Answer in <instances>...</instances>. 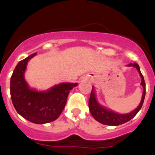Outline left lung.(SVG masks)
<instances>
[{"mask_svg": "<svg viewBox=\"0 0 155 155\" xmlns=\"http://www.w3.org/2000/svg\"><path fill=\"white\" fill-rule=\"evenodd\" d=\"M128 66L129 67L132 66V67H134V68H137L140 74V76L142 78V83H141V84L143 87V94H142V101L140 102L138 107L134 111H132L131 113H127V114H119V113H114L113 111L108 110L107 108H104L101 105H100L98 102L97 101L93 88H92V92H91L89 101H88V106H89L90 113H91L92 117L97 121H99L101 124L107 125H119L127 122V121L131 120L133 117H134L135 115L139 112V110L142 108V104H143L145 96H146V84H145L143 75L141 73V71H140V68L138 64L134 63H130Z\"/></svg>", "mask_w": 155, "mask_h": 155, "instance_id": "1", "label": "left lung"}]
</instances>
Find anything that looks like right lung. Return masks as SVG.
Here are the masks:
<instances>
[{
  "instance_id": "right-lung-1",
  "label": "right lung",
  "mask_w": 155,
  "mask_h": 155,
  "mask_svg": "<svg viewBox=\"0 0 155 155\" xmlns=\"http://www.w3.org/2000/svg\"><path fill=\"white\" fill-rule=\"evenodd\" d=\"M36 55L32 54L20 61L11 76L10 95L16 111L21 117L35 124L51 122L60 116L69 92L77 84L63 83L46 92L30 89L24 79L29 59Z\"/></svg>"
}]
</instances>
